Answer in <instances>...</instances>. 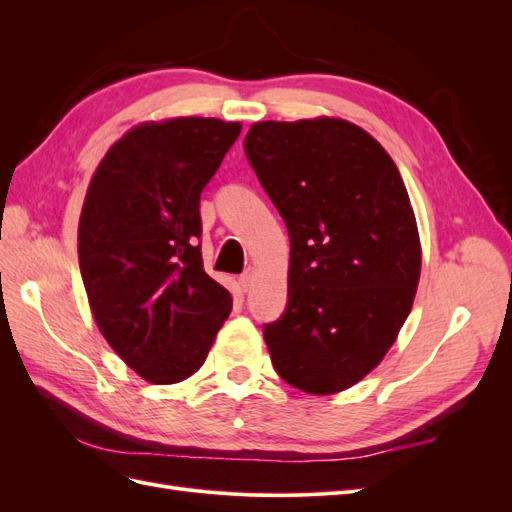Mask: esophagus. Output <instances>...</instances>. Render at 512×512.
<instances>
[{"label": "esophagus", "instance_id": "34e87169", "mask_svg": "<svg viewBox=\"0 0 512 512\" xmlns=\"http://www.w3.org/2000/svg\"><path fill=\"white\" fill-rule=\"evenodd\" d=\"M254 277H256V269H254V267H250V269H247V271L239 277V282H241L243 290H250V288L254 286Z\"/></svg>", "mask_w": 512, "mask_h": 512}]
</instances>
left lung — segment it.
<instances>
[{
    "mask_svg": "<svg viewBox=\"0 0 512 512\" xmlns=\"http://www.w3.org/2000/svg\"><path fill=\"white\" fill-rule=\"evenodd\" d=\"M247 160L286 222L288 307L265 327L282 380L335 395L395 344L421 277L410 196L389 153L339 117L258 121Z\"/></svg>",
    "mask_w": 512,
    "mask_h": 512,
    "instance_id": "obj_1",
    "label": "left lung"
}]
</instances>
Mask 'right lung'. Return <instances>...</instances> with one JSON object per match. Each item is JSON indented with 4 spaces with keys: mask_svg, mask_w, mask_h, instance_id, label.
<instances>
[{
    "mask_svg": "<svg viewBox=\"0 0 512 512\" xmlns=\"http://www.w3.org/2000/svg\"><path fill=\"white\" fill-rule=\"evenodd\" d=\"M241 134L239 121L138 123L106 151L79 220V267L100 333L151 384L203 367L232 309L205 273L200 192Z\"/></svg>",
    "mask_w": 512,
    "mask_h": 512,
    "instance_id": "add662e5",
    "label": "right lung"
}]
</instances>
